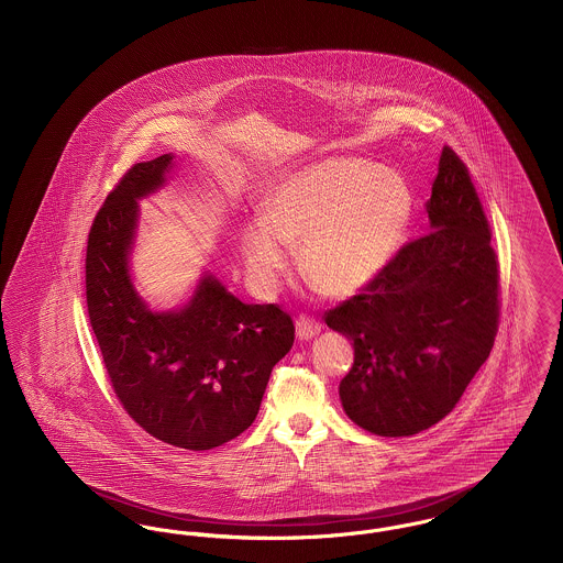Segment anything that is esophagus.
I'll return each mask as SVG.
<instances>
[{
    "instance_id": "1",
    "label": "esophagus",
    "mask_w": 563,
    "mask_h": 563,
    "mask_svg": "<svg viewBox=\"0 0 563 563\" xmlns=\"http://www.w3.org/2000/svg\"><path fill=\"white\" fill-rule=\"evenodd\" d=\"M295 329H297V338L299 340H312L314 335L321 333L322 324L321 321H317L310 314H299L295 319Z\"/></svg>"
}]
</instances>
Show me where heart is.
Returning <instances> with one entry per match:
<instances>
[{
  "label": "heart",
  "instance_id": "1",
  "mask_svg": "<svg viewBox=\"0 0 563 563\" xmlns=\"http://www.w3.org/2000/svg\"><path fill=\"white\" fill-rule=\"evenodd\" d=\"M413 191L399 173L374 162L329 158L278 181L262 202V219L244 223V268L272 289L299 255L303 276L324 294L365 287L401 249L413 219Z\"/></svg>",
  "mask_w": 563,
  "mask_h": 563
}]
</instances>
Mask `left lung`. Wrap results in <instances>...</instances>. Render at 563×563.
I'll list each match as a JSON object with an SVG mask.
<instances>
[{
  "mask_svg": "<svg viewBox=\"0 0 563 563\" xmlns=\"http://www.w3.org/2000/svg\"><path fill=\"white\" fill-rule=\"evenodd\" d=\"M427 213L430 232L405 242L361 294L324 314L354 346L342 405L379 437H409L443 420L500 324L492 230L466 164L448 145Z\"/></svg>",
  "mask_w": 563,
  "mask_h": 563,
  "instance_id": "1",
  "label": "left lung"
}]
</instances>
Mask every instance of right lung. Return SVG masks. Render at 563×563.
<instances>
[{
	"instance_id": "right-lung-1",
	"label": "right lung",
	"mask_w": 563,
	"mask_h": 563,
	"mask_svg": "<svg viewBox=\"0 0 563 563\" xmlns=\"http://www.w3.org/2000/svg\"><path fill=\"white\" fill-rule=\"evenodd\" d=\"M170 161L136 162L109 191L88 232L86 303L124 411L164 443L202 452L253 424L295 327L276 303H242L213 276L179 312H152L134 294L136 198L161 188Z\"/></svg>"
}]
</instances>
